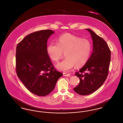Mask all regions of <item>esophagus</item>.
Listing matches in <instances>:
<instances>
[{
    "instance_id": "1",
    "label": "esophagus",
    "mask_w": 123,
    "mask_h": 123,
    "mask_svg": "<svg viewBox=\"0 0 123 123\" xmlns=\"http://www.w3.org/2000/svg\"><path fill=\"white\" fill-rule=\"evenodd\" d=\"M70 74H67L66 73H63V76H70Z\"/></svg>"
}]
</instances>
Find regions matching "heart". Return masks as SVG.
Returning <instances> with one entry per match:
<instances>
[{"label": "heart", "mask_w": 123, "mask_h": 123, "mask_svg": "<svg viewBox=\"0 0 123 123\" xmlns=\"http://www.w3.org/2000/svg\"><path fill=\"white\" fill-rule=\"evenodd\" d=\"M92 49V43L86 39L66 34L61 36L58 43H51L47 48L51 60L58 62L66 53V59L58 63L57 69L64 72H69L74 66H84L87 62Z\"/></svg>", "instance_id": "1"}]
</instances>
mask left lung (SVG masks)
<instances>
[{
  "instance_id": "obj_1",
  "label": "left lung",
  "mask_w": 123,
  "mask_h": 123,
  "mask_svg": "<svg viewBox=\"0 0 123 123\" xmlns=\"http://www.w3.org/2000/svg\"><path fill=\"white\" fill-rule=\"evenodd\" d=\"M86 29L91 35L93 51L86 64L75 74L80 81L74 89L81 95H90L103 85L108 75L111 59V50L104 39L91 29Z\"/></svg>"
}]
</instances>
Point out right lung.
<instances>
[{
    "label": "right lung",
    "mask_w": 123,
    "mask_h": 123,
    "mask_svg": "<svg viewBox=\"0 0 123 123\" xmlns=\"http://www.w3.org/2000/svg\"><path fill=\"white\" fill-rule=\"evenodd\" d=\"M54 32L49 29L33 32L16 47V74L28 90L38 96L49 94L63 75L54 68L47 51L48 39Z\"/></svg>",
    "instance_id": "right-lung-1"
}]
</instances>
